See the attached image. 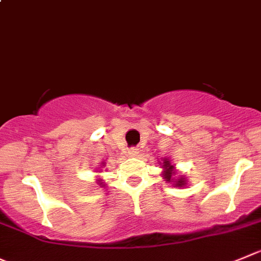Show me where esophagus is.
<instances>
[{"label":"esophagus","instance_id":"obj_1","mask_svg":"<svg viewBox=\"0 0 261 261\" xmlns=\"http://www.w3.org/2000/svg\"><path fill=\"white\" fill-rule=\"evenodd\" d=\"M129 156H132V158H137L138 153H140V151H138V148H130V150L128 151Z\"/></svg>","mask_w":261,"mask_h":261}]
</instances>
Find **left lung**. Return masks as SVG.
<instances>
[{
    "instance_id": "1",
    "label": "left lung",
    "mask_w": 261,
    "mask_h": 261,
    "mask_svg": "<svg viewBox=\"0 0 261 261\" xmlns=\"http://www.w3.org/2000/svg\"><path fill=\"white\" fill-rule=\"evenodd\" d=\"M161 168H163V172H161V175H163V179L165 180L166 183H170L174 187H185L187 186V179L182 175L177 177V172L175 166L172 164V160L169 158H163L160 163Z\"/></svg>"
}]
</instances>
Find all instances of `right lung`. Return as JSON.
I'll list each match as a JSON object with an SVG mask.
<instances>
[{
    "instance_id": "add662e5",
    "label": "right lung",
    "mask_w": 261,
    "mask_h": 261,
    "mask_svg": "<svg viewBox=\"0 0 261 261\" xmlns=\"http://www.w3.org/2000/svg\"><path fill=\"white\" fill-rule=\"evenodd\" d=\"M105 165H106V163H102V164H101V168H103ZM96 182H97V185H100V187H105V186H106L105 182L102 180V178H98V179H96Z\"/></svg>"
}]
</instances>
